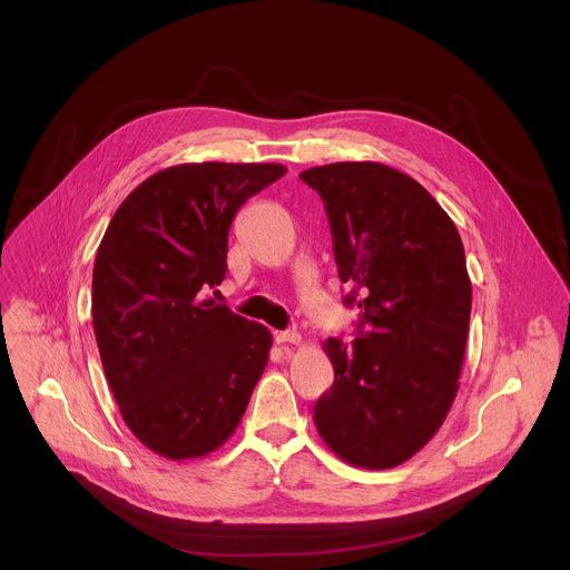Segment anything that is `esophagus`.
Returning <instances> with one entry per match:
<instances>
[{
  "label": "esophagus",
  "mask_w": 570,
  "mask_h": 570,
  "mask_svg": "<svg viewBox=\"0 0 570 570\" xmlns=\"http://www.w3.org/2000/svg\"><path fill=\"white\" fill-rule=\"evenodd\" d=\"M299 341H302V336H299V332H295V330H286V332H275V343H279V345H284V343L297 345Z\"/></svg>",
  "instance_id": "34e87169"
}]
</instances>
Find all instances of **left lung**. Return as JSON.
Segmentation results:
<instances>
[{
  "instance_id": "8db88e82",
  "label": "left lung",
  "mask_w": 570,
  "mask_h": 570,
  "mask_svg": "<svg viewBox=\"0 0 570 570\" xmlns=\"http://www.w3.org/2000/svg\"><path fill=\"white\" fill-rule=\"evenodd\" d=\"M327 209L345 304H358L352 343H322L334 365L313 420L338 458L392 469L442 426L462 372L471 282L462 238L438 200L379 161L302 171Z\"/></svg>"
}]
</instances>
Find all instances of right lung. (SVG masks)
Instances as JSON below:
<instances>
[{"instance_id":"obj_1","label":"right lung","mask_w":570,"mask_h":570,"mask_svg":"<svg viewBox=\"0 0 570 570\" xmlns=\"http://www.w3.org/2000/svg\"><path fill=\"white\" fill-rule=\"evenodd\" d=\"M282 165H178L115 212L92 273L106 379L132 435L169 460L203 458L236 431L266 370L271 332L205 293L225 279L236 209Z\"/></svg>"}]
</instances>
